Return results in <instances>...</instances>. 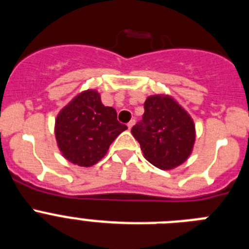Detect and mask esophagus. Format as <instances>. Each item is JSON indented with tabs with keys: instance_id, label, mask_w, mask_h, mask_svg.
Returning <instances> with one entry per match:
<instances>
[{
	"instance_id": "obj_1",
	"label": "esophagus",
	"mask_w": 249,
	"mask_h": 249,
	"mask_svg": "<svg viewBox=\"0 0 249 249\" xmlns=\"http://www.w3.org/2000/svg\"><path fill=\"white\" fill-rule=\"evenodd\" d=\"M135 123H136V121H135V120H131V121H129L128 123H127V127H128V128L131 129L132 127H133V124H135Z\"/></svg>"
}]
</instances>
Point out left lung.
I'll use <instances>...</instances> for the list:
<instances>
[{
	"label": "left lung",
	"instance_id": "left-lung-1",
	"mask_svg": "<svg viewBox=\"0 0 249 249\" xmlns=\"http://www.w3.org/2000/svg\"><path fill=\"white\" fill-rule=\"evenodd\" d=\"M143 156L153 166L172 169L190 157L196 140L191 116L169 96H151L142 120L132 127Z\"/></svg>",
	"mask_w": 249,
	"mask_h": 249
}]
</instances>
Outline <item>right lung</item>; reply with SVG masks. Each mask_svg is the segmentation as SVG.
I'll return each instance as SVG.
<instances>
[{"mask_svg":"<svg viewBox=\"0 0 249 249\" xmlns=\"http://www.w3.org/2000/svg\"><path fill=\"white\" fill-rule=\"evenodd\" d=\"M126 124L117 121L113 107L101 102L97 91H85L57 116L54 135L63 157L81 167L97 163Z\"/></svg>","mask_w":249,"mask_h":249,"instance_id":"add662e5","label":"right lung"}]
</instances>
